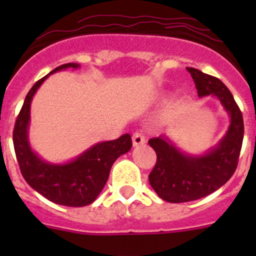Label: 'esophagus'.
<instances>
[{
    "mask_svg": "<svg viewBox=\"0 0 256 256\" xmlns=\"http://www.w3.org/2000/svg\"><path fill=\"white\" fill-rule=\"evenodd\" d=\"M132 142H133V146L137 148V146H142V144H146V138H144V136L140 132H136L133 133L132 136Z\"/></svg>",
    "mask_w": 256,
    "mask_h": 256,
    "instance_id": "1",
    "label": "esophagus"
}]
</instances>
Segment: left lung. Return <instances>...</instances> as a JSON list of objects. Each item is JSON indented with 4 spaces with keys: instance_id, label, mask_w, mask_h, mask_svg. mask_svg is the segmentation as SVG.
Wrapping results in <instances>:
<instances>
[{
    "instance_id": "8db88e82",
    "label": "left lung",
    "mask_w": 256,
    "mask_h": 256,
    "mask_svg": "<svg viewBox=\"0 0 256 256\" xmlns=\"http://www.w3.org/2000/svg\"><path fill=\"white\" fill-rule=\"evenodd\" d=\"M198 97L214 96L230 116L226 134L214 148L196 155L180 150L166 134L148 141L158 160L148 176L151 187L168 202H187L220 188L234 173L244 140V119L234 96L218 78L187 68Z\"/></svg>"
}]
</instances>
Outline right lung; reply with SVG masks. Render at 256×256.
<instances>
[{
  "instance_id": "add662e5",
  "label": "right lung",
  "mask_w": 256,
  "mask_h": 256,
  "mask_svg": "<svg viewBox=\"0 0 256 256\" xmlns=\"http://www.w3.org/2000/svg\"><path fill=\"white\" fill-rule=\"evenodd\" d=\"M70 68L79 69L80 65L76 62L60 65L30 88L15 123L12 140L20 172L29 186L55 204L79 208L92 204L100 195L115 160L132 148V138L126 133L112 141L97 142L65 162H47L32 148L29 124L33 96L48 76Z\"/></svg>"
}]
</instances>
